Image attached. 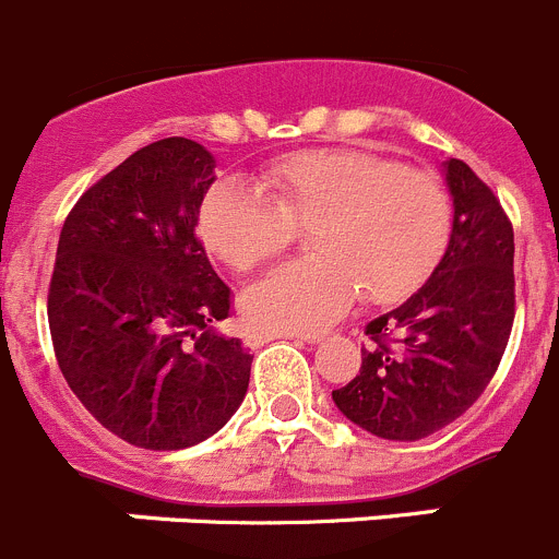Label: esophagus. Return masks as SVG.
I'll list each match as a JSON object with an SVG mask.
<instances>
[{"mask_svg":"<svg viewBox=\"0 0 559 559\" xmlns=\"http://www.w3.org/2000/svg\"><path fill=\"white\" fill-rule=\"evenodd\" d=\"M271 340H305V343H318L321 334H294V332H249L247 334L249 348H258V345L271 343Z\"/></svg>","mask_w":559,"mask_h":559,"instance_id":"obj_1","label":"esophagus"}]
</instances>
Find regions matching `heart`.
Returning <instances> with one entry per match:
<instances>
[{"label":"heart","instance_id":"heart-1","mask_svg":"<svg viewBox=\"0 0 559 559\" xmlns=\"http://www.w3.org/2000/svg\"><path fill=\"white\" fill-rule=\"evenodd\" d=\"M260 191L216 180L197 209V236L236 271L276 258L312 227V260L285 263L249 285V326L312 332L354 299L386 305L419 288L450 238V203L428 169L362 147H310L258 169Z\"/></svg>","mask_w":559,"mask_h":559}]
</instances>
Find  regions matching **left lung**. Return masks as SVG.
Instances as JSON below:
<instances>
[{
    "mask_svg": "<svg viewBox=\"0 0 559 559\" xmlns=\"http://www.w3.org/2000/svg\"><path fill=\"white\" fill-rule=\"evenodd\" d=\"M453 233L428 283L365 326L362 368L332 390L368 433L417 442L459 419L497 373L515 316L513 225L497 194L450 158Z\"/></svg>",
    "mask_w": 559,
    "mask_h": 559,
    "instance_id": "8db88e82",
    "label": "left lung"
}]
</instances>
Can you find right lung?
I'll return each instance as SVG.
<instances>
[{
  "label": "right lung",
  "mask_w": 559,
  "mask_h": 559,
  "mask_svg": "<svg viewBox=\"0 0 559 559\" xmlns=\"http://www.w3.org/2000/svg\"><path fill=\"white\" fill-rule=\"evenodd\" d=\"M214 156L167 136L95 180L57 243L49 329L82 406L123 442L183 450L241 406L252 354L222 337L230 288L194 236Z\"/></svg>",
  "instance_id": "1"
}]
</instances>
